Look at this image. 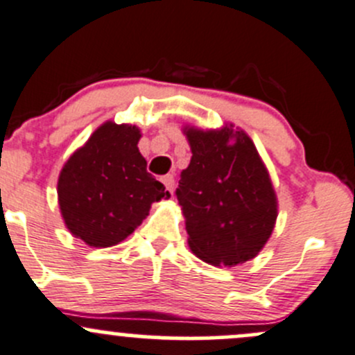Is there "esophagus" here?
Wrapping results in <instances>:
<instances>
[{"mask_svg":"<svg viewBox=\"0 0 355 355\" xmlns=\"http://www.w3.org/2000/svg\"><path fill=\"white\" fill-rule=\"evenodd\" d=\"M162 180H163V184H165L168 192L173 193V189H175V177H173V175H165Z\"/></svg>","mask_w":355,"mask_h":355,"instance_id":"1","label":"esophagus"}]
</instances>
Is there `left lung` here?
<instances>
[{
    "instance_id": "1",
    "label": "left lung",
    "mask_w": 355,
    "mask_h": 355,
    "mask_svg": "<svg viewBox=\"0 0 355 355\" xmlns=\"http://www.w3.org/2000/svg\"><path fill=\"white\" fill-rule=\"evenodd\" d=\"M185 134L192 159L175 196L185 216L190 250L212 266L243 263L267 243L277 218L266 166L243 130L187 129Z\"/></svg>"
}]
</instances>
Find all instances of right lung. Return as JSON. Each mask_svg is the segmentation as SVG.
I'll list each match as a JSON object with an SVG mask.
<instances>
[{
    "mask_svg": "<svg viewBox=\"0 0 355 355\" xmlns=\"http://www.w3.org/2000/svg\"><path fill=\"white\" fill-rule=\"evenodd\" d=\"M136 125L107 122L61 170V214L71 233L89 246L121 243L143 223L153 202L170 197L148 173Z\"/></svg>",
    "mask_w": 355,
    "mask_h": 355,
    "instance_id": "1",
    "label": "right lung"
}]
</instances>
